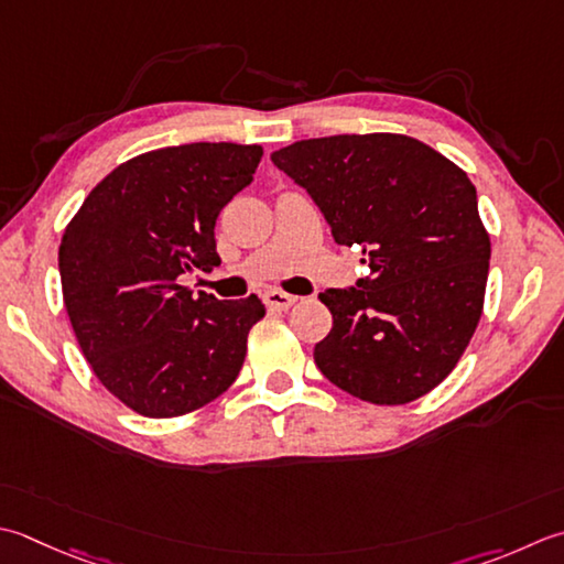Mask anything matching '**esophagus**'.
Wrapping results in <instances>:
<instances>
[{"mask_svg": "<svg viewBox=\"0 0 564 564\" xmlns=\"http://www.w3.org/2000/svg\"><path fill=\"white\" fill-rule=\"evenodd\" d=\"M263 301H267V305L273 307V311H289L297 297L291 293H283V291H269L267 295H263Z\"/></svg>", "mask_w": 564, "mask_h": 564, "instance_id": "34e87169", "label": "esophagus"}]
</instances>
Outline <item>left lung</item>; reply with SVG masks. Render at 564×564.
Here are the masks:
<instances>
[{
	"label": "left lung",
	"instance_id": "left-lung-1",
	"mask_svg": "<svg viewBox=\"0 0 564 564\" xmlns=\"http://www.w3.org/2000/svg\"><path fill=\"white\" fill-rule=\"evenodd\" d=\"M271 161L369 263L359 289L319 293L333 329L315 345L317 369L373 405L433 391L469 347L487 293L491 239L467 173L389 131L303 139Z\"/></svg>",
	"mask_w": 564,
	"mask_h": 564
}]
</instances>
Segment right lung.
<instances>
[{"instance_id":"obj_1","label":"right lung","mask_w":564,"mask_h":564,"mask_svg":"<svg viewBox=\"0 0 564 564\" xmlns=\"http://www.w3.org/2000/svg\"><path fill=\"white\" fill-rule=\"evenodd\" d=\"M263 156L259 143L139 153L99 181L63 231V303L105 389L147 417H178L239 377L257 295L217 301L183 275L219 263L215 225Z\"/></svg>"}]
</instances>
